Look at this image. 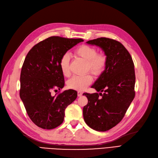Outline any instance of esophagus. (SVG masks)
<instances>
[{
    "mask_svg": "<svg viewBox=\"0 0 158 158\" xmlns=\"http://www.w3.org/2000/svg\"><path fill=\"white\" fill-rule=\"evenodd\" d=\"M82 94H83V93H82V92H78V97H81V96H82Z\"/></svg>",
    "mask_w": 158,
    "mask_h": 158,
    "instance_id": "34e87169",
    "label": "esophagus"
}]
</instances>
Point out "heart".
I'll return each mask as SVG.
<instances>
[{"label": "heart", "mask_w": 158, "mask_h": 158, "mask_svg": "<svg viewBox=\"0 0 158 158\" xmlns=\"http://www.w3.org/2000/svg\"><path fill=\"white\" fill-rule=\"evenodd\" d=\"M76 56L86 61V70H89L95 76L102 74L106 69L107 58L103 53H98L97 49L94 47L82 45L78 47L74 51ZM60 69L64 76L69 77L70 75V55L64 53L60 60ZM93 78L91 74L74 76L67 82L68 87L76 91H83L92 84Z\"/></svg>", "instance_id": "obj_1"}]
</instances>
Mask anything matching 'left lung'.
<instances>
[{
  "mask_svg": "<svg viewBox=\"0 0 158 158\" xmlns=\"http://www.w3.org/2000/svg\"><path fill=\"white\" fill-rule=\"evenodd\" d=\"M86 43L99 47L107 58L106 69L92 85L100 93L83 94L88 100L83 108L84 121L94 130L104 132L121 121L135 98V65L120 42L100 37Z\"/></svg>",
  "mask_w": 158,
  "mask_h": 158,
  "instance_id": "1",
  "label": "left lung"
}]
</instances>
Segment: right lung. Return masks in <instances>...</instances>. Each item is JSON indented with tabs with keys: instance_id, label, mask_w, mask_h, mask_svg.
Here are the masks:
<instances>
[{
	"instance_id": "right-lung-1",
	"label": "right lung",
	"mask_w": 158,
	"mask_h": 158,
	"mask_svg": "<svg viewBox=\"0 0 158 158\" xmlns=\"http://www.w3.org/2000/svg\"><path fill=\"white\" fill-rule=\"evenodd\" d=\"M82 39L52 36L33 46L22 67L20 96L32 122L44 129H52L64 121V111L77 98L74 89L52 96V90L64 85L60 69L61 56Z\"/></svg>"
}]
</instances>
